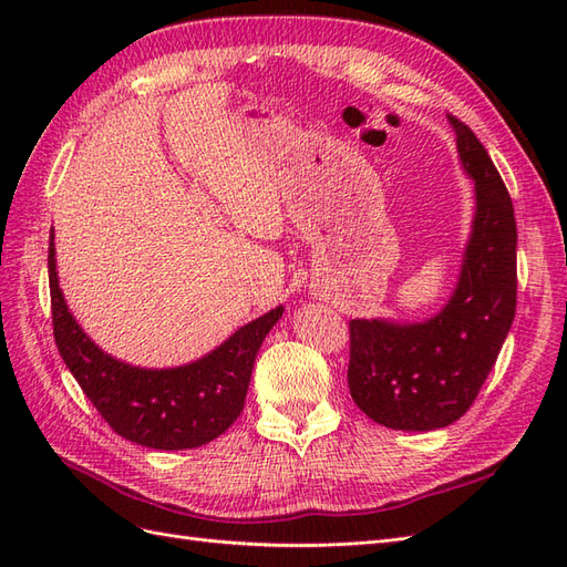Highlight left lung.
I'll return each instance as SVG.
<instances>
[{
  "label": "left lung",
  "mask_w": 567,
  "mask_h": 567,
  "mask_svg": "<svg viewBox=\"0 0 567 567\" xmlns=\"http://www.w3.org/2000/svg\"><path fill=\"white\" fill-rule=\"evenodd\" d=\"M475 182V217L450 302L419 323L350 321L348 385L354 404L392 431H437L475 402L516 317L513 203L485 146L447 115Z\"/></svg>",
  "instance_id": "8db88e82"
}]
</instances>
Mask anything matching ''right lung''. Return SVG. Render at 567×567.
Returning a JSON list of instances; mask_svg holds the SVG:
<instances>
[{
    "instance_id": "right-lung-1",
    "label": "right lung",
    "mask_w": 567,
    "mask_h": 567,
    "mask_svg": "<svg viewBox=\"0 0 567 567\" xmlns=\"http://www.w3.org/2000/svg\"><path fill=\"white\" fill-rule=\"evenodd\" d=\"M54 234L49 290L54 340L82 392L117 435L151 450H194L219 437L246 404L257 350L284 315L277 307L241 326L219 348L175 369H140L101 352L84 333L59 288Z\"/></svg>"
}]
</instances>
